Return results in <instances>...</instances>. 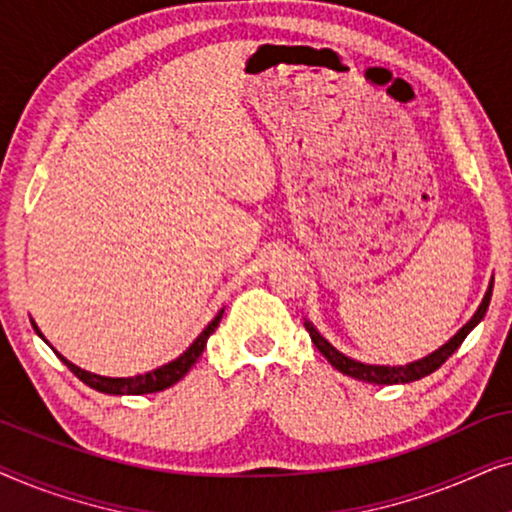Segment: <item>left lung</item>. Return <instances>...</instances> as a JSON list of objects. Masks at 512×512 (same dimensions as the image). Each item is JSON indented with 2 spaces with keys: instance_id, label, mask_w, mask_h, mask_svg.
Returning a JSON list of instances; mask_svg holds the SVG:
<instances>
[{
  "instance_id": "left-lung-1",
  "label": "left lung",
  "mask_w": 512,
  "mask_h": 512,
  "mask_svg": "<svg viewBox=\"0 0 512 512\" xmlns=\"http://www.w3.org/2000/svg\"><path fill=\"white\" fill-rule=\"evenodd\" d=\"M492 289H494V277L489 279L485 298H482V303L478 305V310H475L473 317L468 319L466 324L461 326L459 331L454 333L452 338L445 342L443 347H438L436 352L422 356V359L405 363V366H377V363L356 361V359H352V356L338 352V349H335L331 342H328L324 335L317 331V326H314L312 321H305V328H307V333H310L314 347H317L319 352L326 356L328 363H331L335 370H340L342 375H349V377H354V380L370 382V384H405V382H415V380H422V377H426V375H431L433 370H438L447 359H450L454 352H457L461 342L466 340V335L471 333L473 328L480 324L482 317H485V314H487L489 300H492Z\"/></svg>"
}]
</instances>
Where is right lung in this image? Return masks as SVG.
<instances>
[{
    "instance_id": "obj_1",
    "label": "right lung",
    "mask_w": 512,
    "mask_h": 512,
    "mask_svg": "<svg viewBox=\"0 0 512 512\" xmlns=\"http://www.w3.org/2000/svg\"><path fill=\"white\" fill-rule=\"evenodd\" d=\"M223 317V310H219V314L209 321V324L205 326V331H202L198 338H195L191 342V347L186 349L184 354H179L177 359H172L170 363H165V366H160L156 370H149V373L144 375H132V377H107V375H97V373H90V370H83L76 366V363L67 361L65 356H62L58 349L51 347L55 354H58V359L65 363V366L72 370V373L79 377V380L83 384H88L90 389L95 391H102V394H114V396H139V394H156V391H163V389H170L172 384H177L181 377H184L188 370L193 368V363L200 359V354L205 352L207 347V340L209 335H212L216 331V326H219V321ZM34 331H37V335L44 342H48L44 338V333L39 331V326L34 324Z\"/></svg>"
}]
</instances>
